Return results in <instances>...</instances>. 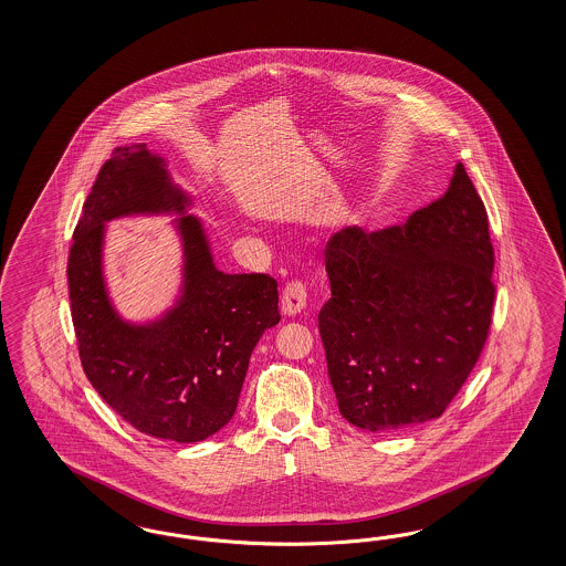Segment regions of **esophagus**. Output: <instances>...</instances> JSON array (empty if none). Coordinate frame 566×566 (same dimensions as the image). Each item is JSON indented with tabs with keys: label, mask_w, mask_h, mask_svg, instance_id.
<instances>
[{
	"label": "esophagus",
	"mask_w": 566,
	"mask_h": 566,
	"mask_svg": "<svg viewBox=\"0 0 566 566\" xmlns=\"http://www.w3.org/2000/svg\"><path fill=\"white\" fill-rule=\"evenodd\" d=\"M305 307H307V291H305V286L301 282H292L282 292V301H280L282 315L284 317H294V315H301Z\"/></svg>",
	"instance_id": "esophagus-1"
}]
</instances>
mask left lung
Masks as SVG:
<instances>
[{
    "label": "left lung",
    "mask_w": 566,
    "mask_h": 566,
    "mask_svg": "<svg viewBox=\"0 0 566 566\" xmlns=\"http://www.w3.org/2000/svg\"><path fill=\"white\" fill-rule=\"evenodd\" d=\"M326 259L319 334L340 415L374 433L438 419L478 363L494 305L488 213L463 164L402 228L346 226Z\"/></svg>",
    "instance_id": "1"
}]
</instances>
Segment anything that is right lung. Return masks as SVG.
<instances>
[{
  "mask_svg": "<svg viewBox=\"0 0 566 566\" xmlns=\"http://www.w3.org/2000/svg\"><path fill=\"white\" fill-rule=\"evenodd\" d=\"M192 197L147 143L118 147L103 164L76 223L69 258L72 322L88 381L138 431L201 442L232 419L249 359L280 322L277 282L218 270ZM178 214L184 284L159 318L133 323L113 307L102 275L105 222Z\"/></svg>",
  "mask_w": 566,
  "mask_h": 566,
  "instance_id": "obj_1",
  "label": "right lung"
}]
</instances>
